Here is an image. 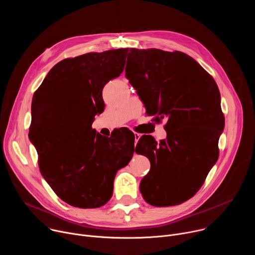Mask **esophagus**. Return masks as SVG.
Returning <instances> with one entry per match:
<instances>
[{
  "instance_id": "1",
  "label": "esophagus",
  "mask_w": 255,
  "mask_h": 255,
  "mask_svg": "<svg viewBox=\"0 0 255 255\" xmlns=\"http://www.w3.org/2000/svg\"><path fill=\"white\" fill-rule=\"evenodd\" d=\"M134 137H135V144H137V142H138V140H139V138H140V134L134 133Z\"/></svg>"
}]
</instances>
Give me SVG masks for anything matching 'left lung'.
<instances>
[{
  "label": "left lung",
  "mask_w": 255,
  "mask_h": 255,
  "mask_svg": "<svg viewBox=\"0 0 255 255\" xmlns=\"http://www.w3.org/2000/svg\"><path fill=\"white\" fill-rule=\"evenodd\" d=\"M126 78L156 122L166 119V139L143 135L137 153L150 161L139 186L148 204L174 206L192 198L218 160L224 130L221 97L214 79L188 54L130 48ZM145 152L142 151V148Z\"/></svg>",
  "instance_id": "1"
}]
</instances>
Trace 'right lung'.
<instances>
[{"mask_svg":"<svg viewBox=\"0 0 255 255\" xmlns=\"http://www.w3.org/2000/svg\"><path fill=\"white\" fill-rule=\"evenodd\" d=\"M127 54L128 48H120L63 59L34 93L29 139L42 176L70 206L105 205L117 171L133 156L134 139L127 131L103 138L92 128L105 109L103 89L122 74Z\"/></svg>","mask_w":255,"mask_h":255,"instance_id":"right-lung-1","label":"right lung"}]
</instances>
